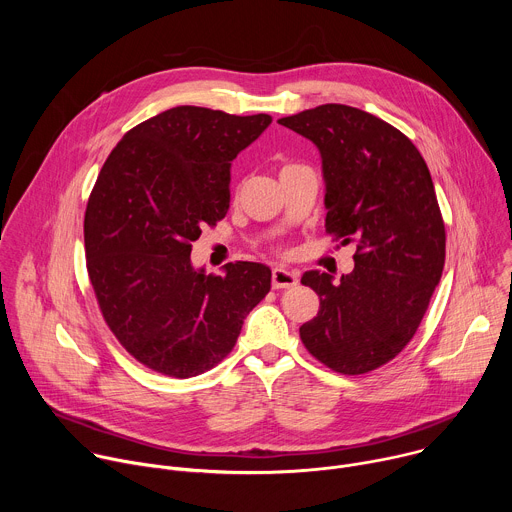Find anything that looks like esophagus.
Segmentation results:
<instances>
[{"label": "esophagus", "mask_w": 512, "mask_h": 512, "mask_svg": "<svg viewBox=\"0 0 512 512\" xmlns=\"http://www.w3.org/2000/svg\"><path fill=\"white\" fill-rule=\"evenodd\" d=\"M271 285L275 289H287L298 285V273L296 271H287L283 267H275L271 271Z\"/></svg>", "instance_id": "34e87169"}]
</instances>
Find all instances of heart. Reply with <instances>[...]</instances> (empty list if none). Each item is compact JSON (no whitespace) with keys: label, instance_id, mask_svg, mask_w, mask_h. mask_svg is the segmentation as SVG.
I'll return each instance as SVG.
<instances>
[{"label":"heart","instance_id":"b5f03b06","mask_svg":"<svg viewBox=\"0 0 512 512\" xmlns=\"http://www.w3.org/2000/svg\"><path fill=\"white\" fill-rule=\"evenodd\" d=\"M287 168H289V166H287Z\"/></svg>","mask_w":512,"mask_h":512}]
</instances>
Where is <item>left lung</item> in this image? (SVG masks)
Instances as JSON below:
<instances>
[{"label": "left lung", "instance_id": "left-lung-1", "mask_svg": "<svg viewBox=\"0 0 512 512\" xmlns=\"http://www.w3.org/2000/svg\"><path fill=\"white\" fill-rule=\"evenodd\" d=\"M279 125L320 150L326 231L356 241L354 269L306 271L320 296L302 342L326 367L362 375L395 358L413 338L440 283L446 229L425 160L387 121L348 105H320Z\"/></svg>", "mask_w": 512, "mask_h": 512}]
</instances>
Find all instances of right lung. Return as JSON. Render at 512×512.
I'll return each instance as SVG.
<instances>
[{
  "mask_svg": "<svg viewBox=\"0 0 512 512\" xmlns=\"http://www.w3.org/2000/svg\"><path fill=\"white\" fill-rule=\"evenodd\" d=\"M271 117L182 105L135 125L101 168L85 212L87 269L103 318L145 367L196 377L235 346L271 289V269L237 261L206 275L190 259L225 218L233 160Z\"/></svg>",
  "mask_w": 512,
  "mask_h": 512,
  "instance_id": "add662e5",
  "label": "right lung"
}]
</instances>
